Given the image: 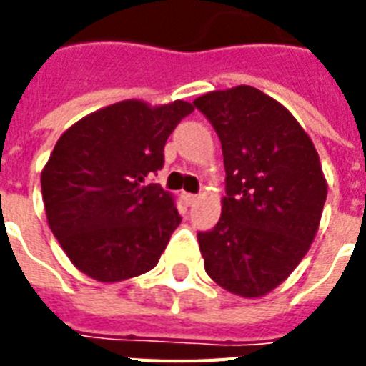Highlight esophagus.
<instances>
[{"label":"esophagus","mask_w":366,"mask_h":366,"mask_svg":"<svg viewBox=\"0 0 366 366\" xmlns=\"http://www.w3.org/2000/svg\"><path fill=\"white\" fill-rule=\"evenodd\" d=\"M199 201V194H186V203L188 205H195Z\"/></svg>","instance_id":"34e87169"}]
</instances>
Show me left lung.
<instances>
[{"instance_id":"obj_1","label":"left lung","mask_w":366,"mask_h":366,"mask_svg":"<svg viewBox=\"0 0 366 366\" xmlns=\"http://www.w3.org/2000/svg\"><path fill=\"white\" fill-rule=\"evenodd\" d=\"M222 144V217L197 232L205 272L234 295L256 298L306 256L327 199L319 155L292 114L239 85L194 100Z\"/></svg>"}]
</instances>
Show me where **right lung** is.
I'll return each instance as SVG.
<instances>
[{"label":"right lung","mask_w":366,"mask_h":366,"mask_svg":"<svg viewBox=\"0 0 366 366\" xmlns=\"http://www.w3.org/2000/svg\"><path fill=\"white\" fill-rule=\"evenodd\" d=\"M194 106L123 100L59 138L41 172L49 226L71 264L102 283L149 272L182 217L159 184L165 142Z\"/></svg>","instance_id":"obj_1"}]
</instances>
